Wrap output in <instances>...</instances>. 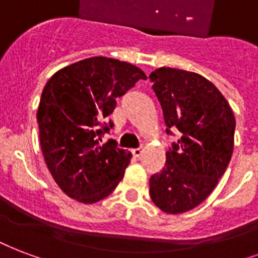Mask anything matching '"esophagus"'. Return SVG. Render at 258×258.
<instances>
[{
	"instance_id": "1",
	"label": "esophagus",
	"mask_w": 258,
	"mask_h": 258,
	"mask_svg": "<svg viewBox=\"0 0 258 258\" xmlns=\"http://www.w3.org/2000/svg\"><path fill=\"white\" fill-rule=\"evenodd\" d=\"M132 154H133L135 158H139L143 154V148H135V150H132Z\"/></svg>"
}]
</instances>
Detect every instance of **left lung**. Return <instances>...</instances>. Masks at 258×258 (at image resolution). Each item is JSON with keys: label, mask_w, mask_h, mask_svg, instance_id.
<instances>
[{"label": "left lung", "mask_w": 258, "mask_h": 258, "mask_svg": "<svg viewBox=\"0 0 258 258\" xmlns=\"http://www.w3.org/2000/svg\"><path fill=\"white\" fill-rule=\"evenodd\" d=\"M150 79L167 135L171 129L181 133L166 152L163 170L151 177L150 196L166 214H182L201 204L226 171L235 118L220 91L201 75L159 68Z\"/></svg>", "instance_id": "left-lung-1"}]
</instances>
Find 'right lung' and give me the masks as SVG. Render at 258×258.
<instances>
[{
	"label": "right lung",
	"mask_w": 258,
	"mask_h": 258,
	"mask_svg": "<svg viewBox=\"0 0 258 258\" xmlns=\"http://www.w3.org/2000/svg\"><path fill=\"white\" fill-rule=\"evenodd\" d=\"M147 76L119 59L91 57L59 69L46 83L38 107L40 148L54 181L72 199L92 204L117 187L132 154L117 141L102 144L117 99Z\"/></svg>",
	"instance_id": "1"
}]
</instances>
